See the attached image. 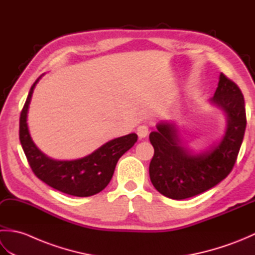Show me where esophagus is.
I'll list each match as a JSON object with an SVG mask.
<instances>
[{"label": "esophagus", "instance_id": "esophagus-1", "mask_svg": "<svg viewBox=\"0 0 255 255\" xmlns=\"http://www.w3.org/2000/svg\"><path fill=\"white\" fill-rule=\"evenodd\" d=\"M148 133H149V128L145 126V125H141V126H139L137 128V134L139 138H141V139L145 138L148 136Z\"/></svg>", "mask_w": 255, "mask_h": 255}]
</instances>
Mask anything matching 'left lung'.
I'll use <instances>...</instances> for the list:
<instances>
[{
	"mask_svg": "<svg viewBox=\"0 0 255 255\" xmlns=\"http://www.w3.org/2000/svg\"><path fill=\"white\" fill-rule=\"evenodd\" d=\"M226 118V129L218 142L200 152L189 149L177 125L161 121L149 139L154 148L149 174L156 191L172 199H185L220 183L231 172L247 127L242 92L220 73L218 88L209 100Z\"/></svg>",
	"mask_w": 255,
	"mask_h": 255,
	"instance_id": "1",
	"label": "left lung"
}]
</instances>
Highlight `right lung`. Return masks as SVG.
I'll return each instance as SVG.
<instances>
[{"label": "right lung", "mask_w": 255, "mask_h": 255, "mask_svg": "<svg viewBox=\"0 0 255 255\" xmlns=\"http://www.w3.org/2000/svg\"><path fill=\"white\" fill-rule=\"evenodd\" d=\"M32 84L19 118V140L35 175L47 185L64 194L88 197L103 191L111 182L119 158L137 142L136 133L115 138L93 152L75 160H55L37 147L30 137L27 114L36 84Z\"/></svg>", "instance_id": "obj_1"}]
</instances>
